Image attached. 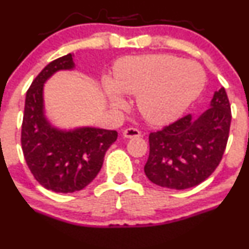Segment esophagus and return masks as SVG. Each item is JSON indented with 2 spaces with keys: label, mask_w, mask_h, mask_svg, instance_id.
<instances>
[{
  "label": "esophagus",
  "mask_w": 249,
  "mask_h": 249,
  "mask_svg": "<svg viewBox=\"0 0 249 249\" xmlns=\"http://www.w3.org/2000/svg\"><path fill=\"white\" fill-rule=\"evenodd\" d=\"M142 135V132L135 128H127V129L124 130V138H137Z\"/></svg>",
  "instance_id": "34e87169"
}]
</instances>
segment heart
I'll use <instances>...</instances> for the list:
<instances>
[{"instance_id": "1", "label": "heart", "mask_w": 249, "mask_h": 249, "mask_svg": "<svg viewBox=\"0 0 249 249\" xmlns=\"http://www.w3.org/2000/svg\"><path fill=\"white\" fill-rule=\"evenodd\" d=\"M205 85L206 73L200 64L167 54L128 56L116 64L114 80H104L114 109L127 107L122 94L137 95L138 110L154 124L180 116Z\"/></svg>"}]
</instances>
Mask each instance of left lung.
Instances as JSON below:
<instances>
[{"mask_svg": "<svg viewBox=\"0 0 249 249\" xmlns=\"http://www.w3.org/2000/svg\"><path fill=\"white\" fill-rule=\"evenodd\" d=\"M198 117H181L161 130L150 133V154L144 172L149 180L167 189L198 185L223 159L229 139L231 107L225 88L214 92Z\"/></svg>", "mask_w": 249, "mask_h": 249, "instance_id": "obj_1", "label": "left lung"}]
</instances>
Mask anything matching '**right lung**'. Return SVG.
Here are the masks:
<instances>
[{
  "mask_svg": "<svg viewBox=\"0 0 249 249\" xmlns=\"http://www.w3.org/2000/svg\"><path fill=\"white\" fill-rule=\"evenodd\" d=\"M75 68L72 54L51 61L26 92L21 149L36 180L54 193L82 190L102 169L105 152L116 142V130L82 127L60 130L47 121L43 85L54 72Z\"/></svg>",
  "mask_w": 249,
  "mask_h": 249,
  "instance_id": "obj_1",
  "label": "right lung"
}]
</instances>
